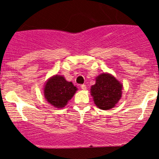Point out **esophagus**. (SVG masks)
<instances>
[{
  "instance_id": "esophagus-1",
  "label": "esophagus",
  "mask_w": 159,
  "mask_h": 159,
  "mask_svg": "<svg viewBox=\"0 0 159 159\" xmlns=\"http://www.w3.org/2000/svg\"><path fill=\"white\" fill-rule=\"evenodd\" d=\"M81 89L82 90H86V89H87V87H86L85 84H81Z\"/></svg>"
}]
</instances>
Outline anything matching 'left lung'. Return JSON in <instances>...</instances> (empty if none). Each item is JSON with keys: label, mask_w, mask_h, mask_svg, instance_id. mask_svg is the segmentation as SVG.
Here are the masks:
<instances>
[{"label": "left lung", "mask_w": 159, "mask_h": 159, "mask_svg": "<svg viewBox=\"0 0 159 159\" xmlns=\"http://www.w3.org/2000/svg\"><path fill=\"white\" fill-rule=\"evenodd\" d=\"M121 89L122 85L115 77L102 74L97 77L95 84L91 89L94 104L102 110L114 108L121 98Z\"/></svg>", "instance_id": "left-lung-1"}]
</instances>
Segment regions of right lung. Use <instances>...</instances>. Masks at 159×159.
Wrapping results in <instances>:
<instances>
[{
  "instance_id": "add662e5",
  "label": "right lung",
  "mask_w": 159,
  "mask_h": 159,
  "mask_svg": "<svg viewBox=\"0 0 159 159\" xmlns=\"http://www.w3.org/2000/svg\"><path fill=\"white\" fill-rule=\"evenodd\" d=\"M76 91L72 82L67 81L64 77L55 75L46 83L44 94L48 103L55 108H61L67 105Z\"/></svg>"
}]
</instances>
